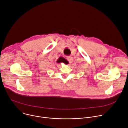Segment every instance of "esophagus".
I'll return each instance as SVG.
<instances>
[{"label": "esophagus", "mask_w": 128, "mask_h": 128, "mask_svg": "<svg viewBox=\"0 0 128 128\" xmlns=\"http://www.w3.org/2000/svg\"><path fill=\"white\" fill-rule=\"evenodd\" d=\"M67 59H68V61L69 62V63H71L72 62L73 58H72V57H71V56H68V57L67 58Z\"/></svg>", "instance_id": "1"}]
</instances>
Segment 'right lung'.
<instances>
[{"label":"right lung","mask_w":128,"mask_h":128,"mask_svg":"<svg viewBox=\"0 0 128 128\" xmlns=\"http://www.w3.org/2000/svg\"><path fill=\"white\" fill-rule=\"evenodd\" d=\"M66 60L64 58H62V57H60V58H58V59L57 60L56 62L58 63H66Z\"/></svg>","instance_id":"add662e5"}]
</instances>
